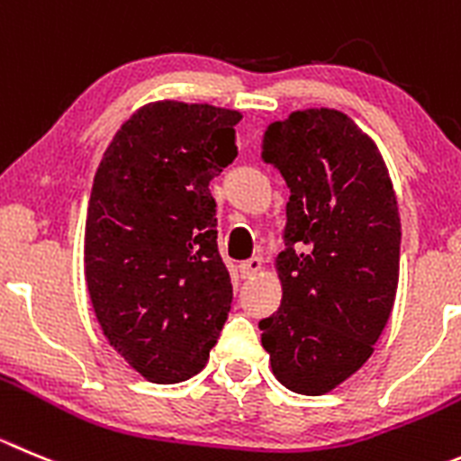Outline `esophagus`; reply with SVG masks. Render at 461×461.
<instances>
[{
	"mask_svg": "<svg viewBox=\"0 0 461 461\" xmlns=\"http://www.w3.org/2000/svg\"><path fill=\"white\" fill-rule=\"evenodd\" d=\"M239 270H240V277L250 279L252 275H257L261 270V259L259 257H252V259L243 261V264L239 266Z\"/></svg>",
	"mask_w": 461,
	"mask_h": 461,
	"instance_id": "34e87169",
	"label": "esophagus"
}]
</instances>
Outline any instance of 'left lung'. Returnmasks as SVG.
<instances>
[{"label": "left lung", "instance_id": "left-lung-1", "mask_svg": "<svg viewBox=\"0 0 461 461\" xmlns=\"http://www.w3.org/2000/svg\"><path fill=\"white\" fill-rule=\"evenodd\" d=\"M261 158L282 172V304L259 321L275 377L322 395L373 355L398 289L400 216L380 149L346 113L295 111L270 122Z\"/></svg>", "mask_w": 461, "mask_h": 461}]
</instances>
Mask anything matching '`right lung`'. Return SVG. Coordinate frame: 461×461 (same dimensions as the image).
Returning <instances> with one entry per match:
<instances>
[{
  "instance_id": "obj_1",
  "label": "right lung",
  "mask_w": 461,
  "mask_h": 461,
  "mask_svg": "<svg viewBox=\"0 0 461 461\" xmlns=\"http://www.w3.org/2000/svg\"><path fill=\"white\" fill-rule=\"evenodd\" d=\"M239 111L154 102L113 136L95 172L84 236L90 303L145 380L197 375L231 307L209 182L236 158Z\"/></svg>"
}]
</instances>
